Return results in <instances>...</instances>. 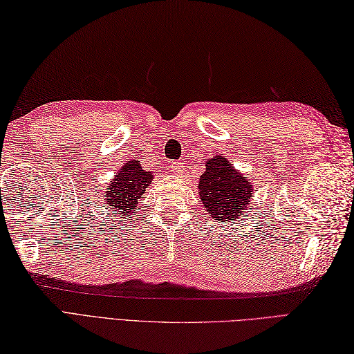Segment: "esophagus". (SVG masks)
<instances>
[{
  "label": "esophagus",
  "instance_id": "obj_1",
  "mask_svg": "<svg viewBox=\"0 0 354 354\" xmlns=\"http://www.w3.org/2000/svg\"><path fill=\"white\" fill-rule=\"evenodd\" d=\"M170 169H171V171H174V174H180V171H183L184 170V165H183V162H180V161H174V162H171V165H170Z\"/></svg>",
  "mask_w": 354,
  "mask_h": 354
}]
</instances>
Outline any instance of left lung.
<instances>
[{
  "instance_id": "obj_1",
  "label": "left lung",
  "mask_w": 354,
  "mask_h": 354,
  "mask_svg": "<svg viewBox=\"0 0 354 354\" xmlns=\"http://www.w3.org/2000/svg\"><path fill=\"white\" fill-rule=\"evenodd\" d=\"M198 194L211 218L229 221L248 207L252 185L233 169L229 160L215 156L206 162V170L198 183Z\"/></svg>"
}]
</instances>
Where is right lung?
<instances>
[{
    "instance_id": "obj_1",
    "label": "right lung",
    "mask_w": 354,
    "mask_h": 354,
    "mask_svg": "<svg viewBox=\"0 0 354 354\" xmlns=\"http://www.w3.org/2000/svg\"><path fill=\"white\" fill-rule=\"evenodd\" d=\"M152 178L153 175L151 171H145L139 161L131 160L125 162L115 175V179L111 180L104 202L111 211L118 212L122 218L125 215L131 216L136 214L134 211H138L139 198L147 192Z\"/></svg>"
}]
</instances>
